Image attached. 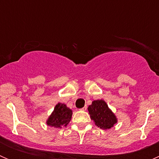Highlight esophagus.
<instances>
[{"instance_id": "obj_1", "label": "esophagus", "mask_w": 159, "mask_h": 159, "mask_svg": "<svg viewBox=\"0 0 159 159\" xmlns=\"http://www.w3.org/2000/svg\"><path fill=\"white\" fill-rule=\"evenodd\" d=\"M86 109H87V107H86V106H84V108H81V110H82V111H86Z\"/></svg>"}]
</instances>
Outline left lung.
Masks as SVG:
<instances>
[{"instance_id": "obj_1", "label": "left lung", "mask_w": 159, "mask_h": 159, "mask_svg": "<svg viewBox=\"0 0 159 159\" xmlns=\"http://www.w3.org/2000/svg\"><path fill=\"white\" fill-rule=\"evenodd\" d=\"M91 120L100 129H110L118 122V118L105 101L94 100L88 108Z\"/></svg>"}]
</instances>
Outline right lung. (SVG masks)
Wrapping results in <instances>:
<instances>
[{
  "label": "right lung",
  "mask_w": 159,
  "mask_h": 159,
  "mask_svg": "<svg viewBox=\"0 0 159 159\" xmlns=\"http://www.w3.org/2000/svg\"><path fill=\"white\" fill-rule=\"evenodd\" d=\"M72 114V110L68 108L65 104L58 102L54 107L52 113L49 115L46 124L55 129L66 127L71 119Z\"/></svg>",
  "instance_id": "1"
}]
</instances>
